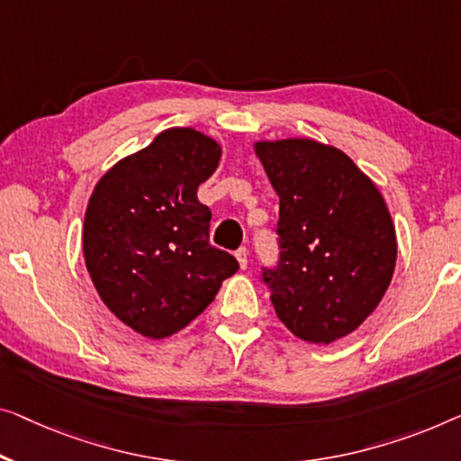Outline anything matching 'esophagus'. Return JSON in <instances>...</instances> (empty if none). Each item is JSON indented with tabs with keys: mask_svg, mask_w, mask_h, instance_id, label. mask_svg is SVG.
<instances>
[{
	"mask_svg": "<svg viewBox=\"0 0 461 461\" xmlns=\"http://www.w3.org/2000/svg\"><path fill=\"white\" fill-rule=\"evenodd\" d=\"M236 258L240 263V269H246V267H249V250H246V249H240L236 252Z\"/></svg>",
	"mask_w": 461,
	"mask_h": 461,
	"instance_id": "esophagus-1",
	"label": "esophagus"
}]
</instances>
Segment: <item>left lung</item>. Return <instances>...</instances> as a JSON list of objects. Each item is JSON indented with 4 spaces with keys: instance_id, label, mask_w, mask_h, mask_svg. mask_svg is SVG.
<instances>
[{
    "instance_id": "1",
    "label": "left lung",
    "mask_w": 461,
    "mask_h": 461,
    "mask_svg": "<svg viewBox=\"0 0 461 461\" xmlns=\"http://www.w3.org/2000/svg\"><path fill=\"white\" fill-rule=\"evenodd\" d=\"M279 196L275 269H263L279 321L331 343L366 321L391 284L395 228L379 188L346 153L311 139L254 142Z\"/></svg>"
}]
</instances>
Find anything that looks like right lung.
Instances as JSON below:
<instances>
[{"instance_id": "add662e5", "label": "right lung", "mask_w": 461, "mask_h": 461, "mask_svg": "<svg viewBox=\"0 0 461 461\" xmlns=\"http://www.w3.org/2000/svg\"><path fill=\"white\" fill-rule=\"evenodd\" d=\"M219 159L217 140L169 128L115 163L88 198L86 269L109 311L144 338L190 325L238 271V260L209 242L211 211L196 198Z\"/></svg>"}]
</instances>
